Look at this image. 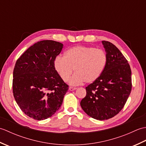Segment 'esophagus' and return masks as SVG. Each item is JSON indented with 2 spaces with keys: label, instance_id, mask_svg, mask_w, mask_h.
I'll use <instances>...</instances> for the list:
<instances>
[{
  "label": "esophagus",
  "instance_id": "obj_1",
  "mask_svg": "<svg viewBox=\"0 0 146 146\" xmlns=\"http://www.w3.org/2000/svg\"><path fill=\"white\" fill-rule=\"evenodd\" d=\"M76 89V88H74V87H70L69 88V90L70 91H73V90H75Z\"/></svg>",
  "mask_w": 146,
  "mask_h": 146
}]
</instances>
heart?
Here are the masks:
<instances>
[{"label":"heart","mask_w":146,"mask_h":146,"mask_svg":"<svg viewBox=\"0 0 146 146\" xmlns=\"http://www.w3.org/2000/svg\"><path fill=\"white\" fill-rule=\"evenodd\" d=\"M108 62L104 49L85 46H76L68 49L64 56H58L54 61V68L61 80L66 82L72 74L69 83L76 86L92 83L104 73Z\"/></svg>","instance_id":"heart-1"}]
</instances>
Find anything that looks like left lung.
I'll return each instance as SVG.
<instances>
[{
    "label": "left lung",
    "instance_id": "left-lung-1",
    "mask_svg": "<svg viewBox=\"0 0 146 146\" xmlns=\"http://www.w3.org/2000/svg\"><path fill=\"white\" fill-rule=\"evenodd\" d=\"M108 57L106 68L97 80L86 87L80 105L99 120L109 119L122 109L132 89L131 70L127 60L112 43L102 41Z\"/></svg>",
    "mask_w": 146,
    "mask_h": 146
}]
</instances>
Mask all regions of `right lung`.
Returning <instances> with one entry per match:
<instances>
[{
	"mask_svg": "<svg viewBox=\"0 0 146 146\" xmlns=\"http://www.w3.org/2000/svg\"><path fill=\"white\" fill-rule=\"evenodd\" d=\"M63 44L43 40L31 46L15 63L13 94L21 110L35 120L48 119L58 110L68 90L54 61Z\"/></svg>",
	"mask_w": 146,
	"mask_h": 146,
	"instance_id": "right-lung-1",
	"label": "right lung"
}]
</instances>
